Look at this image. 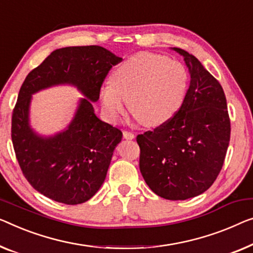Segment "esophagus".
Masks as SVG:
<instances>
[{
    "mask_svg": "<svg viewBox=\"0 0 253 253\" xmlns=\"http://www.w3.org/2000/svg\"><path fill=\"white\" fill-rule=\"evenodd\" d=\"M123 135H124V137H125L126 139H133L135 137V135L131 133V131H128V130H124L123 131Z\"/></svg>",
    "mask_w": 253,
    "mask_h": 253,
    "instance_id": "esophagus-1",
    "label": "esophagus"
}]
</instances>
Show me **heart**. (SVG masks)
Returning <instances> with one entry per match:
<instances>
[{
  "instance_id": "obj_1",
  "label": "heart",
  "mask_w": 253,
  "mask_h": 253,
  "mask_svg": "<svg viewBox=\"0 0 253 253\" xmlns=\"http://www.w3.org/2000/svg\"><path fill=\"white\" fill-rule=\"evenodd\" d=\"M188 88L185 66L167 56L135 54L125 60L115 73L111 83L100 90L103 109L111 119L129 111L144 126H159L179 110Z\"/></svg>"
}]
</instances>
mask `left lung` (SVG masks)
Returning a JSON list of instances; mask_svg holds the SVG:
<instances>
[{"label": "left lung", "instance_id": "1", "mask_svg": "<svg viewBox=\"0 0 253 253\" xmlns=\"http://www.w3.org/2000/svg\"><path fill=\"white\" fill-rule=\"evenodd\" d=\"M190 86L179 110L153 130L137 135L139 170L154 193L186 200L206 192L223 168L231 138L224 89L201 62L182 48Z\"/></svg>", "mask_w": 253, "mask_h": 253}]
</instances>
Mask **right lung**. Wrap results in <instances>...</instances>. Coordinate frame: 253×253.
Masks as SVG:
<instances>
[{"mask_svg":"<svg viewBox=\"0 0 253 253\" xmlns=\"http://www.w3.org/2000/svg\"><path fill=\"white\" fill-rule=\"evenodd\" d=\"M122 58L97 45L55 50L22 83L13 108L11 138L25 178L37 192L65 205L87 201L102 185L123 133L100 120L92 101L112 66ZM59 84H71L88 97L80 103L75 118L65 132L41 138L29 126L31 94Z\"/></svg>","mask_w":253,"mask_h":253,"instance_id":"right-lung-1","label":"right lung"}]
</instances>
